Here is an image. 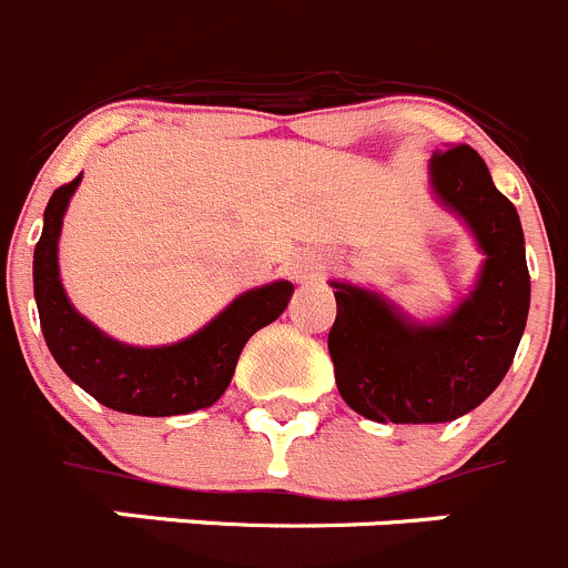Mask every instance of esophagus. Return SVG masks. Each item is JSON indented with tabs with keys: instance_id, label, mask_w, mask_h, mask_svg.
<instances>
[{
	"instance_id": "obj_1",
	"label": "esophagus",
	"mask_w": 568,
	"mask_h": 568,
	"mask_svg": "<svg viewBox=\"0 0 568 568\" xmlns=\"http://www.w3.org/2000/svg\"><path fill=\"white\" fill-rule=\"evenodd\" d=\"M312 275H315V270H301L298 278H312Z\"/></svg>"
}]
</instances>
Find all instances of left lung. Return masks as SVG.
<instances>
[{
	"label": "left lung",
	"mask_w": 568,
	"mask_h": 568,
	"mask_svg": "<svg viewBox=\"0 0 568 568\" xmlns=\"http://www.w3.org/2000/svg\"><path fill=\"white\" fill-rule=\"evenodd\" d=\"M430 182L473 227L487 253L470 298L436 326H416L379 295L332 284L335 383L352 410L374 423H450L485 403L507 374L529 312L524 231L513 202L493 185L470 145L430 158Z\"/></svg>",
	"instance_id": "left-lung-1"
}]
</instances>
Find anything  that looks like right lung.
<instances>
[{
    "label": "right lung",
    "instance_id": "right-lung-1",
    "mask_svg": "<svg viewBox=\"0 0 568 568\" xmlns=\"http://www.w3.org/2000/svg\"><path fill=\"white\" fill-rule=\"evenodd\" d=\"M81 174L53 191L33 253V290L47 348L67 377L101 405L134 416H176L213 405L231 386L250 335L273 324L293 295L290 281L239 295L205 329L160 348H134L78 315L59 278V233Z\"/></svg>",
    "mask_w": 568,
    "mask_h": 568
}]
</instances>
